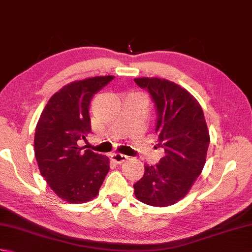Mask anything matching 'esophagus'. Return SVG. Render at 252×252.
<instances>
[{
  "instance_id": "1",
  "label": "esophagus",
  "mask_w": 252,
  "mask_h": 252,
  "mask_svg": "<svg viewBox=\"0 0 252 252\" xmlns=\"http://www.w3.org/2000/svg\"><path fill=\"white\" fill-rule=\"evenodd\" d=\"M126 159H127V157L126 156V155H122V154H119V153H116V154L111 155V160L116 163H122L123 161H126Z\"/></svg>"
}]
</instances>
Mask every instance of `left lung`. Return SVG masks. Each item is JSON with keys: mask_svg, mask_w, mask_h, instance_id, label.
<instances>
[{"mask_svg": "<svg viewBox=\"0 0 252 252\" xmlns=\"http://www.w3.org/2000/svg\"><path fill=\"white\" fill-rule=\"evenodd\" d=\"M151 94L157 111L159 163L144 165L143 178L133 185L138 200L154 207L174 205L184 198L205 167L210 142L200 104L189 91L160 78H136Z\"/></svg>", "mask_w": 252, "mask_h": 252, "instance_id": "obj_1", "label": "left lung"}]
</instances>
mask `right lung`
<instances>
[{
  "label": "right lung",
  "mask_w": 252,
  "mask_h": 252,
  "mask_svg": "<svg viewBox=\"0 0 252 252\" xmlns=\"http://www.w3.org/2000/svg\"><path fill=\"white\" fill-rule=\"evenodd\" d=\"M114 76L88 78L65 85L50 98L37 121L34 156L41 175L67 202L82 203L98 194L109 158L79 142L91 132L90 101Z\"/></svg>",
  "instance_id": "right-lung-1"
}]
</instances>
